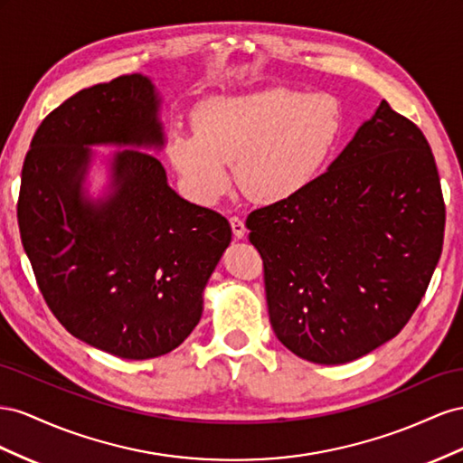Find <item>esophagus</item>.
Wrapping results in <instances>:
<instances>
[{"label":"esophagus","instance_id":"obj_1","mask_svg":"<svg viewBox=\"0 0 463 463\" xmlns=\"http://www.w3.org/2000/svg\"><path fill=\"white\" fill-rule=\"evenodd\" d=\"M231 229H232L234 239H244V234H246V224H244V221H242V219H239V217H231Z\"/></svg>","mask_w":463,"mask_h":463}]
</instances>
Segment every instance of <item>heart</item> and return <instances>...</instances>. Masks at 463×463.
<instances>
[{
  "label": "heart",
  "mask_w": 463,
  "mask_h": 463,
  "mask_svg": "<svg viewBox=\"0 0 463 463\" xmlns=\"http://www.w3.org/2000/svg\"><path fill=\"white\" fill-rule=\"evenodd\" d=\"M341 129L334 97L263 89L202 102L194 112L195 134H176L168 155L195 202H215L234 163V180L250 200L277 203L318 178Z\"/></svg>",
  "instance_id": "obj_1"
}]
</instances>
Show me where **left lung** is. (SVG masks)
<instances>
[{"label":"left lung","mask_w":463,"mask_h":463,"mask_svg":"<svg viewBox=\"0 0 463 463\" xmlns=\"http://www.w3.org/2000/svg\"><path fill=\"white\" fill-rule=\"evenodd\" d=\"M444 221L429 141L382 100L308 188L246 219L277 339L318 364L384 345L425 297Z\"/></svg>","instance_id":"8db88e82"}]
</instances>
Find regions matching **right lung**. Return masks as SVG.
Wrapping results in <instances>:
<instances>
[{
	"label": "right lung",
	"instance_id": "add662e5",
	"mask_svg": "<svg viewBox=\"0 0 463 463\" xmlns=\"http://www.w3.org/2000/svg\"><path fill=\"white\" fill-rule=\"evenodd\" d=\"M161 99L131 73L79 90L38 126L24 156L17 219L50 310L87 345L129 361L176 349L203 312V288L231 224L168 186ZM109 159L108 192L84 188L90 146Z\"/></svg>",
	"mask_w": 463,
	"mask_h": 463
}]
</instances>
